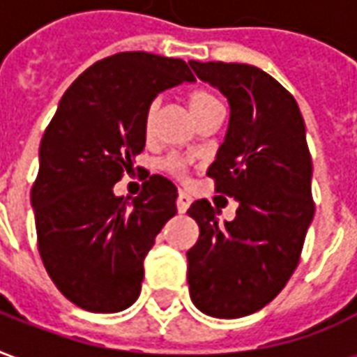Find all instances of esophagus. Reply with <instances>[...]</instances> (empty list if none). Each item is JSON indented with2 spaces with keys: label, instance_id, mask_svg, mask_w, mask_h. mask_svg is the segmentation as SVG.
<instances>
[{
  "label": "esophagus",
  "instance_id": "1",
  "mask_svg": "<svg viewBox=\"0 0 357 357\" xmlns=\"http://www.w3.org/2000/svg\"><path fill=\"white\" fill-rule=\"evenodd\" d=\"M176 204H178L179 214H185L187 208H189V204H191V197H189L185 191H179L178 201H176Z\"/></svg>",
  "mask_w": 357,
  "mask_h": 357
}]
</instances>
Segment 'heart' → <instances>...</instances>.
<instances>
[{"label":"heart","instance_id":"obj_1","mask_svg":"<svg viewBox=\"0 0 357 357\" xmlns=\"http://www.w3.org/2000/svg\"><path fill=\"white\" fill-rule=\"evenodd\" d=\"M214 102H218L216 97L212 93H208V91H202V89H197V91H193V93L189 95V109L193 112V116L195 114H199L201 110L206 109V107H210V105H214ZM155 110L156 102H151L147 112H145V120H143V130H145V133L151 132V128H153ZM183 166H185V162H183L181 158H178V156H170V158L164 162V168L168 172H172V174H181V172H183Z\"/></svg>","mask_w":357,"mask_h":357}]
</instances>
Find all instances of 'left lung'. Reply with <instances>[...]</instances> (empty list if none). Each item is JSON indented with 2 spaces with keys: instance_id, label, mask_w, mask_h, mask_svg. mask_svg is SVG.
Returning <instances> with one entry per match:
<instances>
[{
  "instance_id": "8db88e82",
  "label": "left lung",
  "mask_w": 357,
  "mask_h": 357,
  "mask_svg": "<svg viewBox=\"0 0 357 357\" xmlns=\"http://www.w3.org/2000/svg\"><path fill=\"white\" fill-rule=\"evenodd\" d=\"M189 65L229 102L224 143L206 174L237 202V216L224 224L204 199L187 210L201 229L187 252L189 294L202 314L235 319L269 304L298 266L314 220L306 126L294 97L260 68Z\"/></svg>"
}]
</instances>
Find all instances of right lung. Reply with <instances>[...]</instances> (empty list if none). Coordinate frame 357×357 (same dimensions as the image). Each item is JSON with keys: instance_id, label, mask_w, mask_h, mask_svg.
<instances>
[{"instance_id": "1", "label": "right lung", "mask_w": 357, "mask_h": 357, "mask_svg": "<svg viewBox=\"0 0 357 357\" xmlns=\"http://www.w3.org/2000/svg\"><path fill=\"white\" fill-rule=\"evenodd\" d=\"M193 82L181 59L128 51L89 66L59 101L30 201L43 266L82 310L122 312L139 296L143 260L178 212V187L155 174L133 201L112 187L145 149L149 105Z\"/></svg>"}]
</instances>
